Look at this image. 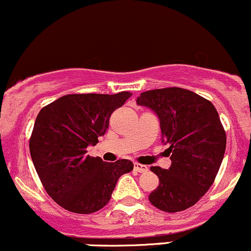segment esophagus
Here are the masks:
<instances>
[{"mask_svg":"<svg viewBox=\"0 0 251 251\" xmlns=\"http://www.w3.org/2000/svg\"><path fill=\"white\" fill-rule=\"evenodd\" d=\"M134 169H135L136 172H140V174H142V172H147L148 171V168L146 165H142V164H139V163H135L134 164Z\"/></svg>","mask_w":251,"mask_h":251,"instance_id":"esophagus-1","label":"esophagus"}]
</instances>
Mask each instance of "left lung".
Returning a JSON list of instances; mask_svg holds the SVG:
<instances>
[{"label":"left lung","mask_w":251,"mask_h":251,"mask_svg":"<svg viewBox=\"0 0 251 251\" xmlns=\"http://www.w3.org/2000/svg\"><path fill=\"white\" fill-rule=\"evenodd\" d=\"M136 104L158 116L161 142L169 145L171 166H152L159 185L150 202L168 213L194 206L211 188L225 154L226 134L217 109L199 94L178 87L147 91Z\"/></svg>","instance_id":"8db88e82"}]
</instances>
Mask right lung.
<instances>
[{
  "label": "right lung",
  "instance_id": "right-lung-1",
  "mask_svg": "<svg viewBox=\"0 0 251 251\" xmlns=\"http://www.w3.org/2000/svg\"><path fill=\"white\" fill-rule=\"evenodd\" d=\"M130 92L67 94L43 107L29 139V153L45 190L67 211L90 214L110 201L116 183L134 165L87 155L109 128L110 116Z\"/></svg>",
  "mask_w": 251,
  "mask_h": 251
}]
</instances>
